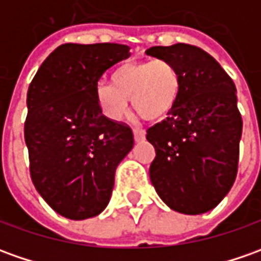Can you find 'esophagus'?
Listing matches in <instances>:
<instances>
[{"mask_svg": "<svg viewBox=\"0 0 261 261\" xmlns=\"http://www.w3.org/2000/svg\"><path fill=\"white\" fill-rule=\"evenodd\" d=\"M133 133H134V140L136 141H143L145 138V131L143 128H134Z\"/></svg>", "mask_w": 261, "mask_h": 261, "instance_id": "obj_1", "label": "esophagus"}]
</instances>
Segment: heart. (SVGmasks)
<instances>
[{
	"label": "heart",
	"instance_id": "obj_1",
	"mask_svg": "<svg viewBox=\"0 0 261 261\" xmlns=\"http://www.w3.org/2000/svg\"><path fill=\"white\" fill-rule=\"evenodd\" d=\"M181 77L174 64L167 60L125 63L117 67L111 84L101 81L95 87V98L104 116L120 120L133 107L145 120L155 121L167 116L178 100Z\"/></svg>",
	"mask_w": 261,
	"mask_h": 261
}]
</instances>
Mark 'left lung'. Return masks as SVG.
I'll return each instance as SVG.
<instances>
[{
	"label": "left lung",
	"instance_id": "obj_1",
	"mask_svg": "<svg viewBox=\"0 0 261 261\" xmlns=\"http://www.w3.org/2000/svg\"><path fill=\"white\" fill-rule=\"evenodd\" d=\"M145 54L173 63L181 77L168 117L147 130L155 148L150 180L171 210L208 212L237 175L243 120L234 83L210 54L190 44L151 47Z\"/></svg>",
	"mask_w": 261,
	"mask_h": 261
}]
</instances>
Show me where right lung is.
Returning a JSON list of instances; mask_svg holds the SVG:
<instances>
[{"instance_id":"obj_1","label":"right lung","mask_w":261,"mask_h":261,"mask_svg":"<svg viewBox=\"0 0 261 261\" xmlns=\"http://www.w3.org/2000/svg\"><path fill=\"white\" fill-rule=\"evenodd\" d=\"M128 57L123 44H63L30 84L24 125L30 174L63 217L90 219L107 207L117 166L134 145L130 127L107 118L95 98L101 75Z\"/></svg>"}]
</instances>
